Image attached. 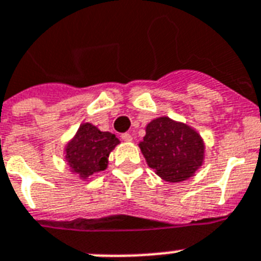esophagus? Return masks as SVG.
<instances>
[{"label": "esophagus", "mask_w": 261, "mask_h": 261, "mask_svg": "<svg viewBox=\"0 0 261 261\" xmlns=\"http://www.w3.org/2000/svg\"><path fill=\"white\" fill-rule=\"evenodd\" d=\"M120 138H122V141H124V142L133 141V137H131V134H128V133H124V134H122L120 135Z\"/></svg>", "instance_id": "1"}]
</instances>
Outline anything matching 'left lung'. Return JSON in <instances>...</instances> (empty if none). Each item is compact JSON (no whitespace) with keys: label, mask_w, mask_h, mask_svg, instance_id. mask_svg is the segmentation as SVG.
I'll list each match as a JSON object with an SVG mask.
<instances>
[{"label":"left lung","mask_w":261,"mask_h":261,"mask_svg":"<svg viewBox=\"0 0 261 261\" xmlns=\"http://www.w3.org/2000/svg\"><path fill=\"white\" fill-rule=\"evenodd\" d=\"M139 147L147 165L167 182L190 178L204 161V142L198 133L167 116L156 118L146 126Z\"/></svg>","instance_id":"1"}]
</instances>
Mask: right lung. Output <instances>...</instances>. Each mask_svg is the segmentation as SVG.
<instances>
[{
	"mask_svg": "<svg viewBox=\"0 0 261 261\" xmlns=\"http://www.w3.org/2000/svg\"><path fill=\"white\" fill-rule=\"evenodd\" d=\"M119 139L109 131H100L91 123H83L65 147V160L73 173L87 179L105 170L109 155Z\"/></svg>",
	"mask_w": 261,
	"mask_h": 261,
	"instance_id": "add662e5",
	"label": "right lung"
}]
</instances>
